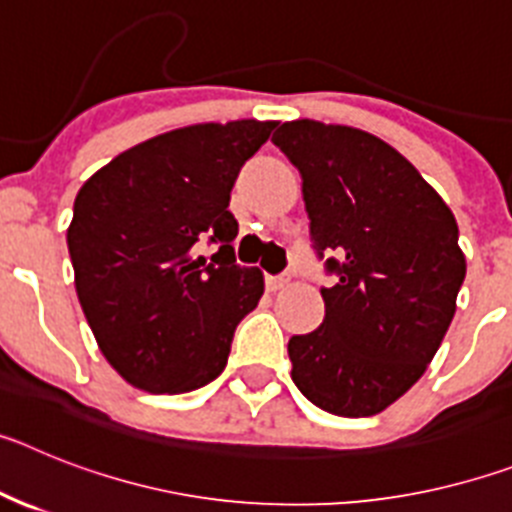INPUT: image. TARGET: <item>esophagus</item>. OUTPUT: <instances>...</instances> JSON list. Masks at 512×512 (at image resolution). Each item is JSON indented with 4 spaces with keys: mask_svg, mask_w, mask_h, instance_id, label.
<instances>
[{
    "mask_svg": "<svg viewBox=\"0 0 512 512\" xmlns=\"http://www.w3.org/2000/svg\"><path fill=\"white\" fill-rule=\"evenodd\" d=\"M289 284V274H279V277H266V287L271 289V292H279V289H284Z\"/></svg>",
    "mask_w": 512,
    "mask_h": 512,
    "instance_id": "34e87169",
    "label": "esophagus"
}]
</instances>
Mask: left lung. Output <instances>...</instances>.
<instances>
[{
    "label": "left lung",
    "instance_id": "8db88e82",
    "mask_svg": "<svg viewBox=\"0 0 512 512\" xmlns=\"http://www.w3.org/2000/svg\"><path fill=\"white\" fill-rule=\"evenodd\" d=\"M271 140L300 169L315 248L341 256L320 328L289 338L292 382L325 413L377 415L423 377L454 320L467 277L456 217L366 130L292 120Z\"/></svg>",
    "mask_w": 512,
    "mask_h": 512
}]
</instances>
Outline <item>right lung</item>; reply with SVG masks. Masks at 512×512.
I'll return each instance as SVG.
<instances>
[{
  "instance_id": "1",
  "label": "right lung",
  "mask_w": 512,
  "mask_h": 512,
  "mask_svg": "<svg viewBox=\"0 0 512 512\" xmlns=\"http://www.w3.org/2000/svg\"><path fill=\"white\" fill-rule=\"evenodd\" d=\"M274 120L187 125L115 156L79 189L66 230L81 310L122 379L153 395L205 387L228 364L235 325L264 295L238 266L228 210L238 171ZM205 237L213 264L193 259Z\"/></svg>"
}]
</instances>
